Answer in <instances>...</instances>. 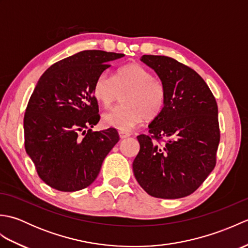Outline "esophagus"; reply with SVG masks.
Listing matches in <instances>:
<instances>
[{
  "label": "esophagus",
  "instance_id": "34e87169",
  "mask_svg": "<svg viewBox=\"0 0 248 248\" xmlns=\"http://www.w3.org/2000/svg\"><path fill=\"white\" fill-rule=\"evenodd\" d=\"M130 135H131V134L128 133V132H124V131H119L120 139H127V138H129Z\"/></svg>",
  "mask_w": 248,
  "mask_h": 248
}]
</instances>
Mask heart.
I'll list each match as a JSON object with an SVG mask.
<instances>
[{"instance_id": "b5f03b06", "label": "heart", "mask_w": 248, "mask_h": 248, "mask_svg": "<svg viewBox=\"0 0 248 248\" xmlns=\"http://www.w3.org/2000/svg\"><path fill=\"white\" fill-rule=\"evenodd\" d=\"M127 91L121 98L123 104L102 115L107 127L128 132L139 125L144 118H155L164 105L165 88L151 72L139 64L118 68L113 78L102 73L93 84V97L108 108L117 97V92Z\"/></svg>"}]
</instances>
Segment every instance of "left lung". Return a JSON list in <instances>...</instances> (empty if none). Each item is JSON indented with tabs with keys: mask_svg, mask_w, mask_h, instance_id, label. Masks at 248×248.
Returning <instances> with one entry per match:
<instances>
[{
	"mask_svg": "<svg viewBox=\"0 0 248 248\" xmlns=\"http://www.w3.org/2000/svg\"><path fill=\"white\" fill-rule=\"evenodd\" d=\"M140 61L160 78L164 105L139 135L133 172L140 186L156 198L186 197L199 187L217 163L218 109L213 93L196 71L171 57L143 55ZM167 140L162 146L152 140Z\"/></svg>",
	"mask_w": 248,
	"mask_h": 248,
	"instance_id": "8db88e82",
	"label": "left lung"
}]
</instances>
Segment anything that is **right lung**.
I'll return each mask as SVG.
<instances>
[{
  "instance_id": "obj_1",
  "label": "right lung",
  "mask_w": 248,
  "mask_h": 248,
  "mask_svg": "<svg viewBox=\"0 0 248 248\" xmlns=\"http://www.w3.org/2000/svg\"><path fill=\"white\" fill-rule=\"evenodd\" d=\"M124 56L100 50L78 52L52 65L37 82L24 115V145L49 186L75 192L91 186L117 144L116 129L92 131L100 120L93 89L109 62Z\"/></svg>"
}]
</instances>
